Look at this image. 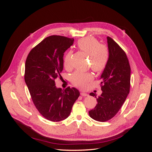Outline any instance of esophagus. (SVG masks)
Listing matches in <instances>:
<instances>
[{"instance_id":"1","label":"esophagus","mask_w":152,"mask_h":152,"mask_svg":"<svg viewBox=\"0 0 152 152\" xmlns=\"http://www.w3.org/2000/svg\"><path fill=\"white\" fill-rule=\"evenodd\" d=\"M80 95L81 96H88V94H87V93H80Z\"/></svg>"}]
</instances>
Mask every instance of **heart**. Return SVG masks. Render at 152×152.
<instances>
[{
  "mask_svg": "<svg viewBox=\"0 0 152 152\" xmlns=\"http://www.w3.org/2000/svg\"><path fill=\"white\" fill-rule=\"evenodd\" d=\"M77 46L82 51L89 55L90 66L96 72H101L104 70L109 59L108 48L103 44H101L94 37H85L80 39L77 42ZM72 53L68 52L64 59V66L66 69L71 67L70 59ZM92 79L89 73L76 71L71 75L70 80L75 86L84 89Z\"/></svg>",
  "mask_w": 152,
  "mask_h": 152,
  "instance_id": "heart-1",
  "label": "heart"
}]
</instances>
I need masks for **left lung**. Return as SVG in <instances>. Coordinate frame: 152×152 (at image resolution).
Returning <instances> with one entry per match:
<instances>
[{
	"instance_id": "obj_1",
	"label": "left lung",
	"mask_w": 152,
	"mask_h": 152,
	"mask_svg": "<svg viewBox=\"0 0 152 152\" xmlns=\"http://www.w3.org/2000/svg\"><path fill=\"white\" fill-rule=\"evenodd\" d=\"M109 59L100 79L102 94L96 98L97 104L89 112V116L99 122H106L118 113L130 90L131 67L127 55L119 45L107 37Z\"/></svg>"
}]
</instances>
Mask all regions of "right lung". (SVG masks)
<instances>
[{
  "label": "right lung",
  "instance_id": "1",
  "mask_svg": "<svg viewBox=\"0 0 152 152\" xmlns=\"http://www.w3.org/2000/svg\"><path fill=\"white\" fill-rule=\"evenodd\" d=\"M73 41L63 36H49L32 49L26 59L25 81L31 99L39 113L53 122L66 118L80 95L74 87L62 90L55 86L56 79L61 77L64 53Z\"/></svg>",
  "mask_w": 152,
  "mask_h": 152
}]
</instances>
